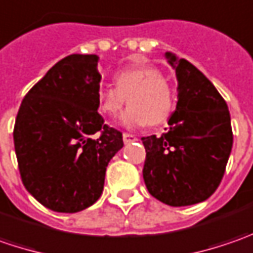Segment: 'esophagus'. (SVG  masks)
<instances>
[{
  "label": "esophagus",
  "instance_id": "obj_1",
  "mask_svg": "<svg viewBox=\"0 0 253 253\" xmlns=\"http://www.w3.org/2000/svg\"><path fill=\"white\" fill-rule=\"evenodd\" d=\"M137 137L134 136V134H130V133H123V141L125 143H131V141H136Z\"/></svg>",
  "mask_w": 253,
  "mask_h": 253
}]
</instances>
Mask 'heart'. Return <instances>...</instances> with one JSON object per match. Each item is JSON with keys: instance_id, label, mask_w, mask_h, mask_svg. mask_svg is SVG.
I'll list each match as a JSON object with an SVG mask.
<instances>
[{"instance_id": "heart-1", "label": "heart", "mask_w": 253, "mask_h": 253, "mask_svg": "<svg viewBox=\"0 0 253 253\" xmlns=\"http://www.w3.org/2000/svg\"><path fill=\"white\" fill-rule=\"evenodd\" d=\"M122 116L126 127L157 126L174 110V90L170 82L153 66L127 68L115 75V87L102 86L97 92V109L102 115L115 117L126 103Z\"/></svg>"}]
</instances>
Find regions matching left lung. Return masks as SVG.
<instances>
[{"mask_svg": "<svg viewBox=\"0 0 253 253\" xmlns=\"http://www.w3.org/2000/svg\"><path fill=\"white\" fill-rule=\"evenodd\" d=\"M178 82L177 109L161 137H141L143 178L148 192L171 207L210 198L224 177L232 148L231 116L224 97L203 72L166 53Z\"/></svg>", "mask_w": 253, "mask_h": 253, "instance_id": "obj_1", "label": "left lung"}]
</instances>
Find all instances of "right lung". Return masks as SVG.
<instances>
[{
  "mask_svg": "<svg viewBox=\"0 0 253 253\" xmlns=\"http://www.w3.org/2000/svg\"><path fill=\"white\" fill-rule=\"evenodd\" d=\"M96 55H69L32 86L19 106L14 146L28 192L55 212H79L103 191L106 167L123 147L97 113Z\"/></svg>",
  "mask_w": 253,
  "mask_h": 253,
  "instance_id": "right-lung-1",
  "label": "right lung"
}]
</instances>
